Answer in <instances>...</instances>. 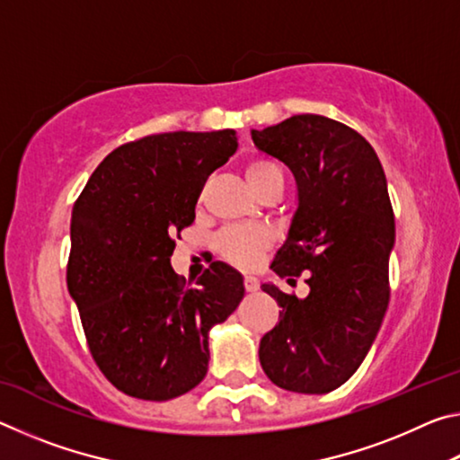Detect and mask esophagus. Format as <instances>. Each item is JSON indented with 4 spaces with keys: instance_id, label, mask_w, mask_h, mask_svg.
Returning a JSON list of instances; mask_svg holds the SVG:
<instances>
[{
    "instance_id": "1",
    "label": "esophagus",
    "mask_w": 460,
    "mask_h": 460,
    "mask_svg": "<svg viewBox=\"0 0 460 460\" xmlns=\"http://www.w3.org/2000/svg\"><path fill=\"white\" fill-rule=\"evenodd\" d=\"M245 290L247 292H258L260 290V279L255 276H245Z\"/></svg>"
}]
</instances>
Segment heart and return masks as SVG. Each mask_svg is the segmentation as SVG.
<instances>
[{
	"mask_svg": "<svg viewBox=\"0 0 460 460\" xmlns=\"http://www.w3.org/2000/svg\"><path fill=\"white\" fill-rule=\"evenodd\" d=\"M245 178L253 192L270 182H282L284 174L278 164L270 160H253L245 168ZM270 233L263 227H227L217 237V249L225 260L239 268H253L260 261L263 249L270 245Z\"/></svg>",
	"mask_w": 460,
	"mask_h": 460,
	"instance_id": "heart-1",
	"label": "heart"
}]
</instances>
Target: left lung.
Listing matches in <instances>:
<instances>
[{"instance_id":"1","label":"left lung","mask_w":460,"mask_h":460,"mask_svg":"<svg viewBox=\"0 0 460 460\" xmlns=\"http://www.w3.org/2000/svg\"><path fill=\"white\" fill-rule=\"evenodd\" d=\"M252 139L290 168L298 197L270 268L288 282L306 271L310 286L306 298L261 286L282 308L260 342L261 369L288 392L329 394L359 369L387 310L395 221L384 168L367 139L323 115H292Z\"/></svg>"}]
</instances>
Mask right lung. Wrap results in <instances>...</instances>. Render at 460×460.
<instances>
[{
  "label": "right lung",
  "mask_w": 460,
  "mask_h": 460,
  "mask_svg": "<svg viewBox=\"0 0 460 460\" xmlns=\"http://www.w3.org/2000/svg\"><path fill=\"white\" fill-rule=\"evenodd\" d=\"M235 150V129L147 136L109 154L75 202L68 294L93 359L131 398L166 402L197 387L208 332L243 298V276L227 263L190 288L170 266L202 184Z\"/></svg>",
  "instance_id": "add662e5"
}]
</instances>
